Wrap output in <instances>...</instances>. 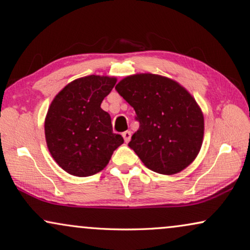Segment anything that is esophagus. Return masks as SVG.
Listing matches in <instances>:
<instances>
[{
	"label": "esophagus",
	"mask_w": 250,
	"mask_h": 250,
	"mask_svg": "<svg viewBox=\"0 0 250 250\" xmlns=\"http://www.w3.org/2000/svg\"><path fill=\"white\" fill-rule=\"evenodd\" d=\"M122 137H124L125 142L128 143L129 141H130V139H131V131H125V132L122 133Z\"/></svg>",
	"instance_id": "34e87169"
}]
</instances>
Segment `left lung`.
Returning <instances> with one entry per match:
<instances>
[{"label":"left lung","mask_w":250,"mask_h":250,"mask_svg":"<svg viewBox=\"0 0 250 250\" xmlns=\"http://www.w3.org/2000/svg\"><path fill=\"white\" fill-rule=\"evenodd\" d=\"M135 110L139 130L129 146L143 164L158 174L185 169L200 151L204 119L200 107L183 86L165 76H126L116 86Z\"/></svg>","instance_id":"obj_1"}]
</instances>
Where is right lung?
Wrapping results in <instances>:
<instances>
[{"instance_id":"right-lung-1","label":"right lung","mask_w":250,"mask_h":250,"mask_svg":"<svg viewBox=\"0 0 250 250\" xmlns=\"http://www.w3.org/2000/svg\"><path fill=\"white\" fill-rule=\"evenodd\" d=\"M116 82L99 75L78 79L67 84L49 107L44 120L49 152L71 175L97 174L124 143L120 134L112 132L110 115L101 108Z\"/></svg>"}]
</instances>
